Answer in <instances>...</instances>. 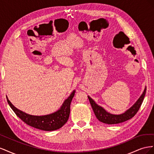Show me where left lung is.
<instances>
[{"label": "left lung", "mask_w": 154, "mask_h": 154, "mask_svg": "<svg viewBox=\"0 0 154 154\" xmlns=\"http://www.w3.org/2000/svg\"><path fill=\"white\" fill-rule=\"evenodd\" d=\"M146 88H144V91L141 97H139L138 100L136 101V103H135L131 108L126 111L125 113L119 115L111 114L109 112H107L102 108L101 106L97 105L91 97L88 96V98L90 101V103L91 105L93 111H94L96 117L100 122L103 123L110 125L118 124L132 118L136 114L143 101L144 96H145L146 94Z\"/></svg>", "instance_id": "left-lung-1"}]
</instances>
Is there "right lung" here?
I'll return each mask as SVG.
<instances>
[{
    "instance_id": "add662e5",
    "label": "right lung",
    "mask_w": 154,
    "mask_h": 154,
    "mask_svg": "<svg viewBox=\"0 0 154 154\" xmlns=\"http://www.w3.org/2000/svg\"><path fill=\"white\" fill-rule=\"evenodd\" d=\"M74 92L75 91H74L68 98L65 100L59 110L51 114L42 116L27 114L17 109L8 99H7V101L15 114L27 125L45 131H53L60 128L67 122L71 110L70 106L74 96Z\"/></svg>"
}]
</instances>
